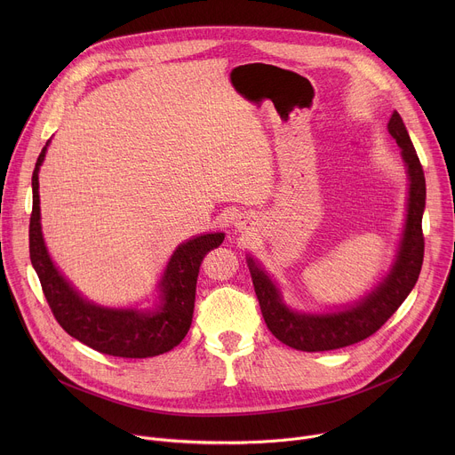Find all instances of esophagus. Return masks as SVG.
<instances>
[{"label":"esophagus","instance_id":"34e87169","mask_svg":"<svg viewBox=\"0 0 455 455\" xmlns=\"http://www.w3.org/2000/svg\"><path fill=\"white\" fill-rule=\"evenodd\" d=\"M235 225H237V228H241V230H243V228H246V225H248V220L243 216V218H239V221H237Z\"/></svg>","mask_w":455,"mask_h":455}]
</instances>
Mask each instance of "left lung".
Wrapping results in <instances>:
<instances>
[{
	"label": "left lung",
	"mask_w": 455,
	"mask_h": 455,
	"mask_svg": "<svg viewBox=\"0 0 455 455\" xmlns=\"http://www.w3.org/2000/svg\"><path fill=\"white\" fill-rule=\"evenodd\" d=\"M388 133L402 148V156L407 164L411 180L409 209L405 234L396 257V263L387 279L362 302L347 309L328 315L297 313L284 306L279 290L272 279L248 257V267L255 288V295L261 306V313L268 330L283 344L307 353L340 349L356 344L372 333L393 316L407 295L412 291L423 265L425 237L421 218L425 211V174L418 153L411 142L407 127L398 111L388 120Z\"/></svg>",
	"instance_id": "obj_1"
}]
</instances>
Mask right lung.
Wrapping results in <instances>:
<instances>
[{
	"instance_id": "right-lung-1",
	"label": "right lung",
	"mask_w": 455,
	"mask_h": 455,
	"mask_svg": "<svg viewBox=\"0 0 455 455\" xmlns=\"http://www.w3.org/2000/svg\"><path fill=\"white\" fill-rule=\"evenodd\" d=\"M46 146L32 174L28 241L32 267L59 326L79 342L109 356L149 358L171 351L185 339L190 328L204 257L223 243L225 234H205L178 246L160 283L162 300L156 311L108 309L86 302L57 272L43 243L37 172L44 160Z\"/></svg>"
}]
</instances>
